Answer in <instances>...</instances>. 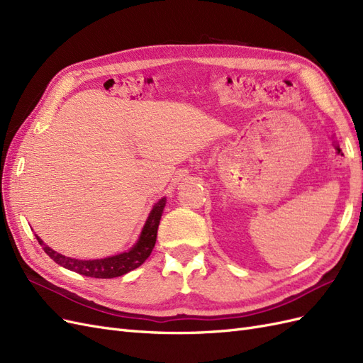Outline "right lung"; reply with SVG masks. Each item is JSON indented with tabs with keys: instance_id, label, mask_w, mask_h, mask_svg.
I'll use <instances>...</instances> for the list:
<instances>
[{
	"instance_id": "1",
	"label": "right lung",
	"mask_w": 363,
	"mask_h": 363,
	"mask_svg": "<svg viewBox=\"0 0 363 363\" xmlns=\"http://www.w3.org/2000/svg\"><path fill=\"white\" fill-rule=\"evenodd\" d=\"M164 204H167V196H163V199H160L155 206H152L147 221L144 227H142V232L136 240V244L128 251L119 252V255H115V256L95 259V260L72 259L68 256H63L60 252L54 251L52 248L45 245V242H43L38 235H36V239L40 244V247L43 248V251H45L47 255L57 263V265L63 268L79 272L86 277H95V279L119 277V276H124V274L130 271L136 269L150 257L151 251L156 244L157 228H159Z\"/></svg>"
}]
</instances>
